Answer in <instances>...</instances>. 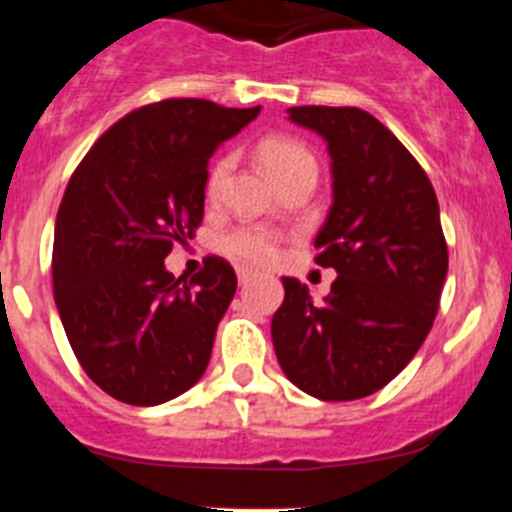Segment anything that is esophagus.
Returning a JSON list of instances; mask_svg holds the SVG:
<instances>
[{
	"label": "esophagus",
	"instance_id": "esophagus-1",
	"mask_svg": "<svg viewBox=\"0 0 512 512\" xmlns=\"http://www.w3.org/2000/svg\"><path fill=\"white\" fill-rule=\"evenodd\" d=\"M256 277V274H253L251 269H238V282L241 284H246V282H251V279Z\"/></svg>",
	"mask_w": 512,
	"mask_h": 512
}]
</instances>
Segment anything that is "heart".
<instances>
[{
  "label": "heart",
  "instance_id": "obj_1",
  "mask_svg": "<svg viewBox=\"0 0 512 512\" xmlns=\"http://www.w3.org/2000/svg\"><path fill=\"white\" fill-rule=\"evenodd\" d=\"M259 156L264 161L266 171L274 176V182H282L287 176L300 174V171H318L315 166V158L307 151L302 143L289 138H266L259 146ZM230 161L228 158H220L215 166L210 169V176H207V194L215 197L223 187L225 176H228ZM220 248H223L228 256H233L235 261H243V264L253 266H264L269 261L277 259L279 241L277 235L271 230L259 228V225H243V228H235L225 235L220 241Z\"/></svg>",
  "mask_w": 512,
  "mask_h": 512
}]
</instances>
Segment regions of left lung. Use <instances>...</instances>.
I'll use <instances>...</instances> for the list:
<instances>
[{
  "label": "left lung",
  "mask_w": 512,
  "mask_h": 512,
  "mask_svg": "<svg viewBox=\"0 0 512 512\" xmlns=\"http://www.w3.org/2000/svg\"><path fill=\"white\" fill-rule=\"evenodd\" d=\"M289 120L325 140L333 205L315 238L336 269L330 295L282 277L271 318L279 366L325 402L374 395L423 346L449 271L436 192L382 122L359 107H289Z\"/></svg>",
  "instance_id": "obj_1"
}]
</instances>
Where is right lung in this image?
I'll return each mask as SVG.
<instances>
[{"mask_svg": "<svg viewBox=\"0 0 512 512\" xmlns=\"http://www.w3.org/2000/svg\"><path fill=\"white\" fill-rule=\"evenodd\" d=\"M261 107L164 99L115 122L63 192L53 297L76 359L128 405H161L200 382L238 279L210 256L192 279L164 259L202 223L207 164Z\"/></svg>", "mask_w": 512, "mask_h": 512, "instance_id": "add662e5", "label": "right lung"}]
</instances>
